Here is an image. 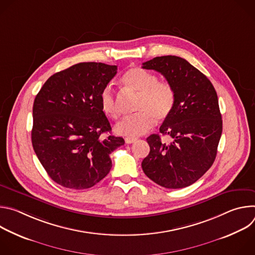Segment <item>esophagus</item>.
I'll use <instances>...</instances> for the list:
<instances>
[{"instance_id": "1", "label": "esophagus", "mask_w": 255, "mask_h": 255, "mask_svg": "<svg viewBox=\"0 0 255 255\" xmlns=\"http://www.w3.org/2000/svg\"><path fill=\"white\" fill-rule=\"evenodd\" d=\"M136 140H137L136 137H127V138H125V142H126L127 144H131V143L135 142Z\"/></svg>"}]
</instances>
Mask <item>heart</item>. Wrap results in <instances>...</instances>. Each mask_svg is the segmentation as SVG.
<instances>
[{
    "label": "heart",
    "instance_id": "b5f03b06",
    "mask_svg": "<svg viewBox=\"0 0 255 255\" xmlns=\"http://www.w3.org/2000/svg\"><path fill=\"white\" fill-rule=\"evenodd\" d=\"M123 86L138 94L136 114L123 118L115 125V132L122 136H139L151 129L156 119L163 121L171 114L175 104V91L171 84L158 81L153 72L141 67L128 69L121 80ZM103 113L112 119L119 116L116 96L110 86H106L100 95Z\"/></svg>",
    "mask_w": 255,
    "mask_h": 255
}]
</instances>
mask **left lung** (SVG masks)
I'll use <instances>...</instances> for the list:
<instances>
[{"label": "left lung", "instance_id": "8db88e82", "mask_svg": "<svg viewBox=\"0 0 255 255\" xmlns=\"http://www.w3.org/2000/svg\"><path fill=\"white\" fill-rule=\"evenodd\" d=\"M156 70L175 91L171 114L159 134L147 137L150 151L141 163L144 173L166 189L186 188L197 181L213 164L222 134V116L217 93L202 72L186 59L165 55L142 63Z\"/></svg>", "mask_w": 255, "mask_h": 255}]
</instances>
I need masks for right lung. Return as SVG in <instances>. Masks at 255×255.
<instances>
[{"mask_svg": "<svg viewBox=\"0 0 255 255\" xmlns=\"http://www.w3.org/2000/svg\"><path fill=\"white\" fill-rule=\"evenodd\" d=\"M117 65L81 62L56 72L33 104V149L56 184L72 190L94 187L110 171V154L125 143L100 105L102 90Z\"/></svg>", "mask_w": 255, "mask_h": 255, "instance_id": "obj_1", "label": "right lung"}]
</instances>
